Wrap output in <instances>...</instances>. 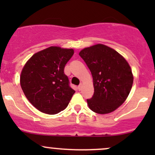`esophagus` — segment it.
<instances>
[{
    "mask_svg": "<svg viewBox=\"0 0 155 155\" xmlns=\"http://www.w3.org/2000/svg\"><path fill=\"white\" fill-rule=\"evenodd\" d=\"M82 87H83V84L81 83L79 85V87H78V89H79V90H81V89H82Z\"/></svg>",
    "mask_w": 155,
    "mask_h": 155,
    "instance_id": "1",
    "label": "esophagus"
}]
</instances>
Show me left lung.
<instances>
[{
  "instance_id": "1",
  "label": "left lung",
  "mask_w": 155,
  "mask_h": 155,
  "mask_svg": "<svg viewBox=\"0 0 155 155\" xmlns=\"http://www.w3.org/2000/svg\"><path fill=\"white\" fill-rule=\"evenodd\" d=\"M93 79L94 94L88 99L89 108L104 114L115 111L128 97L133 83L129 63L112 48L97 44L80 51Z\"/></svg>"
}]
</instances>
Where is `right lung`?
<instances>
[{"mask_svg":"<svg viewBox=\"0 0 155 155\" xmlns=\"http://www.w3.org/2000/svg\"><path fill=\"white\" fill-rule=\"evenodd\" d=\"M74 51L49 47L35 53L26 62L20 74L25 95L38 111L56 114L67 107L74 91L69 86L64 68Z\"/></svg>","mask_w":155,"mask_h":155,"instance_id":"1","label":"right lung"}]
</instances>
